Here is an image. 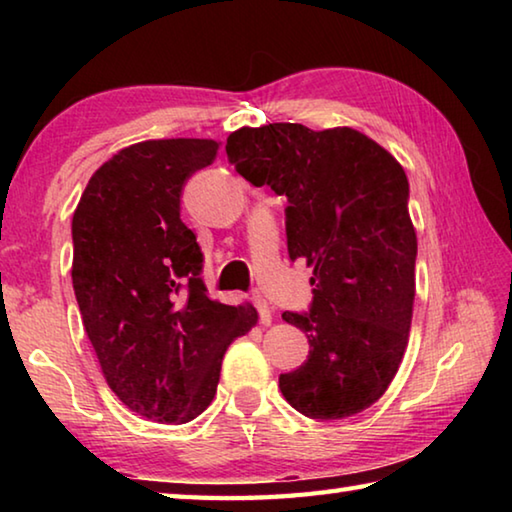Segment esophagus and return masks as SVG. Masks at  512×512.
<instances>
[{
    "label": "esophagus",
    "mask_w": 512,
    "mask_h": 512,
    "mask_svg": "<svg viewBox=\"0 0 512 512\" xmlns=\"http://www.w3.org/2000/svg\"><path fill=\"white\" fill-rule=\"evenodd\" d=\"M253 305L257 307L259 320H262L264 325H271V307H268V302L262 296H253Z\"/></svg>",
    "instance_id": "34e87169"
}]
</instances>
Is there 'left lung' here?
Masks as SVG:
<instances>
[{
  "label": "left lung",
  "mask_w": 512,
  "mask_h": 512,
  "mask_svg": "<svg viewBox=\"0 0 512 512\" xmlns=\"http://www.w3.org/2000/svg\"><path fill=\"white\" fill-rule=\"evenodd\" d=\"M230 164L287 198L289 257L314 266L309 311H284L309 357L280 375L293 409L343 420L375 404L400 368L413 316L418 239L409 180L391 153L354 128H239Z\"/></svg>",
  "instance_id": "1"
}]
</instances>
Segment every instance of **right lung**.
Here are the masks:
<instances>
[{"label": "right lung", "mask_w": 512, "mask_h": 512, "mask_svg": "<svg viewBox=\"0 0 512 512\" xmlns=\"http://www.w3.org/2000/svg\"><path fill=\"white\" fill-rule=\"evenodd\" d=\"M214 140H146L101 164L72 219V284L103 377L137 415L185 424L210 406L223 354L257 323L207 296L203 253L180 219Z\"/></svg>", "instance_id": "1"}]
</instances>
